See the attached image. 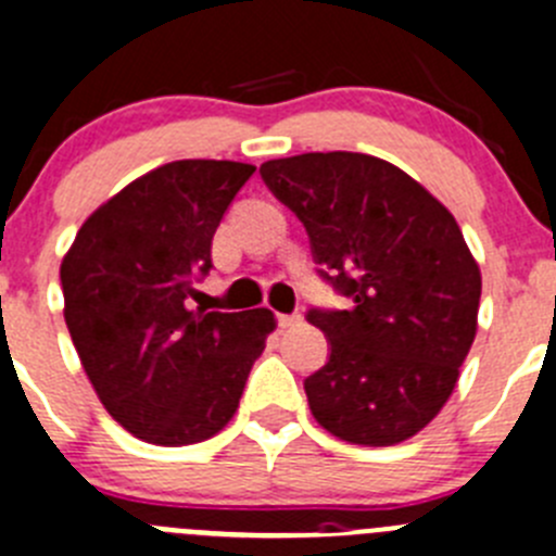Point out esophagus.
<instances>
[{
	"instance_id": "esophagus-1",
	"label": "esophagus",
	"mask_w": 556,
	"mask_h": 556,
	"mask_svg": "<svg viewBox=\"0 0 556 556\" xmlns=\"http://www.w3.org/2000/svg\"><path fill=\"white\" fill-rule=\"evenodd\" d=\"M300 314H278V325H281L283 330L287 328H294V325H300Z\"/></svg>"
}]
</instances>
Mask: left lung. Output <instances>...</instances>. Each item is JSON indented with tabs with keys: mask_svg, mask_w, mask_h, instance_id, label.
Masks as SVG:
<instances>
[{
	"mask_svg": "<svg viewBox=\"0 0 556 556\" xmlns=\"http://www.w3.org/2000/svg\"><path fill=\"white\" fill-rule=\"evenodd\" d=\"M264 185L312 239L350 312H308L330 358L305 396L330 435L394 446L455 391L477 336L482 275L450 208L391 162L353 151L269 160Z\"/></svg>",
	"mask_w": 556,
	"mask_h": 556,
	"instance_id": "left-lung-1",
	"label": "left lung"
}]
</instances>
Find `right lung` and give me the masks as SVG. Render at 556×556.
<instances>
[{
    "mask_svg": "<svg viewBox=\"0 0 556 556\" xmlns=\"http://www.w3.org/2000/svg\"><path fill=\"white\" fill-rule=\"evenodd\" d=\"M253 170L231 160L167 162L101 203L60 264L81 369L106 414L140 441L187 446L217 435L278 325L269 308H187Z\"/></svg>",
    "mask_w": 556,
    "mask_h": 556,
    "instance_id": "right-lung-1",
    "label": "right lung"
}]
</instances>
